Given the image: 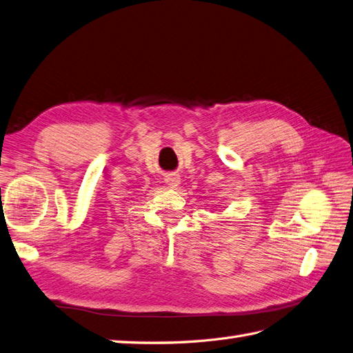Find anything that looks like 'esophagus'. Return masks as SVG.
I'll use <instances>...</instances> for the list:
<instances>
[{
    "label": "esophagus",
    "instance_id": "esophagus-1",
    "mask_svg": "<svg viewBox=\"0 0 353 353\" xmlns=\"http://www.w3.org/2000/svg\"><path fill=\"white\" fill-rule=\"evenodd\" d=\"M165 182L168 185H171V187H176L179 182H181V176L178 175V174H168L166 176H165Z\"/></svg>",
    "mask_w": 353,
    "mask_h": 353
}]
</instances>
